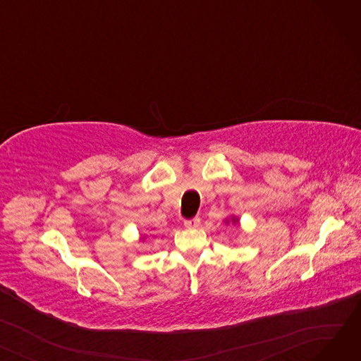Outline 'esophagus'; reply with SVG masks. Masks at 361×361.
<instances>
[{"instance_id":"obj_1","label":"esophagus","mask_w":361,"mask_h":361,"mask_svg":"<svg viewBox=\"0 0 361 361\" xmlns=\"http://www.w3.org/2000/svg\"><path fill=\"white\" fill-rule=\"evenodd\" d=\"M199 225H200V218L199 216L184 221V226H187V228H197Z\"/></svg>"}]
</instances>
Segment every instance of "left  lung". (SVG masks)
Returning a JSON list of instances; mask_svg holds the SVG:
<instances>
[{"label":"left lung","mask_w":361,"mask_h":361,"mask_svg":"<svg viewBox=\"0 0 361 361\" xmlns=\"http://www.w3.org/2000/svg\"><path fill=\"white\" fill-rule=\"evenodd\" d=\"M233 222H234V224H235V222H237V219H235V218H233Z\"/></svg>","instance_id":"obj_1"}]
</instances>
